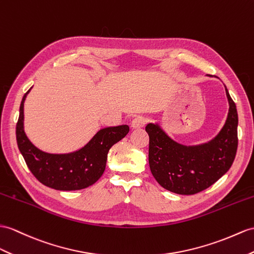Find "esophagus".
Masks as SVG:
<instances>
[{"instance_id": "obj_1", "label": "esophagus", "mask_w": 254, "mask_h": 254, "mask_svg": "<svg viewBox=\"0 0 254 254\" xmlns=\"http://www.w3.org/2000/svg\"><path fill=\"white\" fill-rule=\"evenodd\" d=\"M145 122H146V120L144 119V117L139 115V116H137V117H134V119L131 121V127H132L133 129L141 128V127L144 126Z\"/></svg>"}]
</instances>
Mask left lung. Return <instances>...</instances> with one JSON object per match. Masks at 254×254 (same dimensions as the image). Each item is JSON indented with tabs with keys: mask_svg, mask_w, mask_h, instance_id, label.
<instances>
[{
	"mask_svg": "<svg viewBox=\"0 0 254 254\" xmlns=\"http://www.w3.org/2000/svg\"><path fill=\"white\" fill-rule=\"evenodd\" d=\"M225 92L230 106L225 124L206 143H179L157 123L146 125L150 169L164 189L180 195H194L211 187L231 168L238 145V114L226 86Z\"/></svg>",
	"mask_w": 254,
	"mask_h": 254,
	"instance_id": "1",
	"label": "left lung"
}]
</instances>
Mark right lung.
Returning a JSON list of instances; mask_svg holds the SVG:
<instances>
[{
  "mask_svg": "<svg viewBox=\"0 0 254 254\" xmlns=\"http://www.w3.org/2000/svg\"><path fill=\"white\" fill-rule=\"evenodd\" d=\"M31 88L22 98L16 126L18 148L30 171L42 184L58 190H82L96 183L106 170L110 148L129 132V126L102 128L88 143L74 152H44L36 147L24 132L23 104Z\"/></svg>",
  "mask_w": 254,
  "mask_h": 254,
  "instance_id": "right-lung-1",
  "label": "right lung"
}]
</instances>
